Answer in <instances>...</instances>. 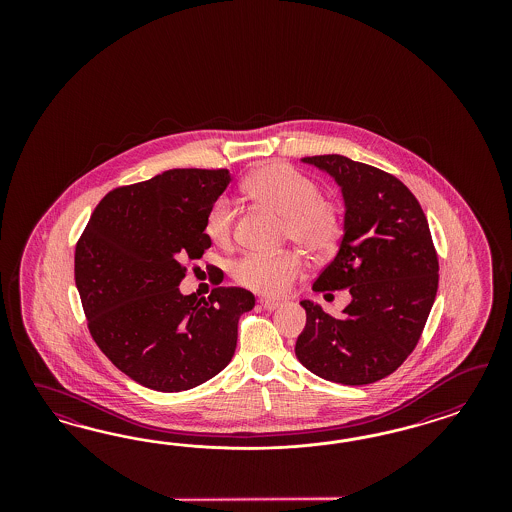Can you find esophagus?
<instances>
[{
    "instance_id": "1",
    "label": "esophagus",
    "mask_w": 512,
    "mask_h": 512,
    "mask_svg": "<svg viewBox=\"0 0 512 512\" xmlns=\"http://www.w3.org/2000/svg\"><path fill=\"white\" fill-rule=\"evenodd\" d=\"M259 304L263 306L266 311H274L278 310L279 306H281V302H276V300H268V298H261L259 300Z\"/></svg>"
}]
</instances>
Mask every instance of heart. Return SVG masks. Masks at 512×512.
I'll return each instance as SVG.
<instances>
[{"label":"heart","instance_id":"obj_1","mask_svg":"<svg viewBox=\"0 0 512 512\" xmlns=\"http://www.w3.org/2000/svg\"><path fill=\"white\" fill-rule=\"evenodd\" d=\"M251 201L283 217V238L311 257H325L338 248L345 216L338 201L321 195V187L293 167L272 163L244 180ZM234 208L217 199L204 219V234L217 248H229L234 238ZM304 263L293 251L278 255L249 253L233 266L236 283L264 296H283L302 276Z\"/></svg>","mask_w":512,"mask_h":512}]
</instances>
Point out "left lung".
<instances>
[{"mask_svg":"<svg viewBox=\"0 0 512 512\" xmlns=\"http://www.w3.org/2000/svg\"><path fill=\"white\" fill-rule=\"evenodd\" d=\"M336 178L345 199V231L334 261L313 291L349 289L341 317L302 300L306 328L296 358L341 385H370L413 353L434 306L439 261L417 197L396 176L343 155L304 157Z\"/></svg>","mask_w":512,"mask_h":512,"instance_id":"left-lung-1","label":"left lung"}]
</instances>
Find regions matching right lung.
Returning a JSON list of instances; mask_svg holds the SVG:
<instances>
[{
	"label": "right lung",
	"mask_w": 512,
	"mask_h": 512,
	"mask_svg": "<svg viewBox=\"0 0 512 512\" xmlns=\"http://www.w3.org/2000/svg\"><path fill=\"white\" fill-rule=\"evenodd\" d=\"M229 182L227 169H172L116 187L78 238L75 283L93 341L142 387H197L233 358L253 293L216 287L197 298L178 289L187 264L212 246L204 219Z\"/></svg>",
	"instance_id": "add662e5"
}]
</instances>
